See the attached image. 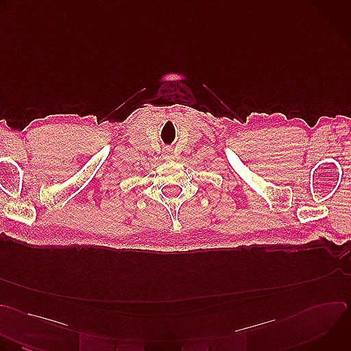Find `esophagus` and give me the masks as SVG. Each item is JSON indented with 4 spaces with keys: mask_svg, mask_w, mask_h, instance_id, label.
I'll list each match as a JSON object with an SVG mask.
<instances>
[{
    "mask_svg": "<svg viewBox=\"0 0 351 351\" xmlns=\"http://www.w3.org/2000/svg\"><path fill=\"white\" fill-rule=\"evenodd\" d=\"M162 157H164V160H172L173 158V152H172V148H169V147H167L165 149H164V153H162Z\"/></svg>",
    "mask_w": 351,
    "mask_h": 351,
    "instance_id": "1",
    "label": "esophagus"
}]
</instances>
